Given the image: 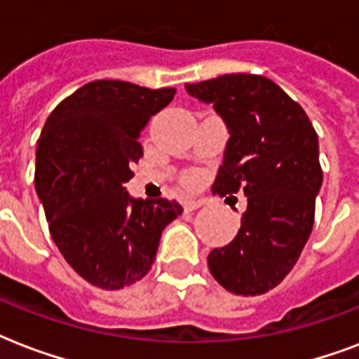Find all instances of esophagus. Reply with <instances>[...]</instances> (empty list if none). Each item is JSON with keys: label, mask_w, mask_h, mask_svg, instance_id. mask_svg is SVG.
Returning <instances> with one entry per match:
<instances>
[{"label": "esophagus", "mask_w": 359, "mask_h": 359, "mask_svg": "<svg viewBox=\"0 0 359 359\" xmlns=\"http://www.w3.org/2000/svg\"><path fill=\"white\" fill-rule=\"evenodd\" d=\"M201 205H203L201 199H184V201H182V207H184L186 212L197 210V208L201 207Z\"/></svg>", "instance_id": "1"}]
</instances>
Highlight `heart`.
<instances>
[{
  "label": "heart",
  "mask_w": 359,
  "mask_h": 359,
  "mask_svg": "<svg viewBox=\"0 0 359 359\" xmlns=\"http://www.w3.org/2000/svg\"><path fill=\"white\" fill-rule=\"evenodd\" d=\"M186 182H191V179H186Z\"/></svg>",
  "instance_id": "b5f03b06"
}]
</instances>
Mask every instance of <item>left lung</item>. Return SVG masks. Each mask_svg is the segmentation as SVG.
I'll return each mask as SVG.
<instances>
[{"label":"left lung","mask_w":359,"mask_h":359,"mask_svg":"<svg viewBox=\"0 0 359 359\" xmlns=\"http://www.w3.org/2000/svg\"><path fill=\"white\" fill-rule=\"evenodd\" d=\"M186 91L212 104L229 132L212 191L235 196L242 188L248 197L235 238L208 253L210 273L235 294H264L292 270L311 235L323 186L318 135L300 104L264 76L225 74L186 83Z\"/></svg>","instance_id":"left-lung-1"}]
</instances>
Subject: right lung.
Segmentation results:
<instances>
[{
  "mask_svg": "<svg viewBox=\"0 0 359 359\" xmlns=\"http://www.w3.org/2000/svg\"><path fill=\"white\" fill-rule=\"evenodd\" d=\"M175 97L119 80L80 87L53 109L36 145L35 188L65 261L95 287L140 281L156 259L177 201L134 199L124 182L143 156L141 130Z\"/></svg>",
  "mask_w": 359,
  "mask_h": 359,
  "instance_id": "add662e5",
  "label": "right lung"
}]
</instances>
